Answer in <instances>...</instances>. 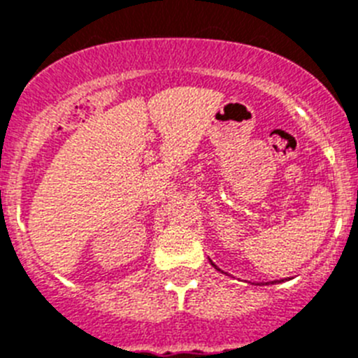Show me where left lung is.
I'll return each instance as SVG.
<instances>
[{
	"mask_svg": "<svg viewBox=\"0 0 358 358\" xmlns=\"http://www.w3.org/2000/svg\"><path fill=\"white\" fill-rule=\"evenodd\" d=\"M215 267H217V265H215Z\"/></svg>",
	"mask_w": 358,
	"mask_h": 358,
	"instance_id": "1",
	"label": "left lung"
}]
</instances>
